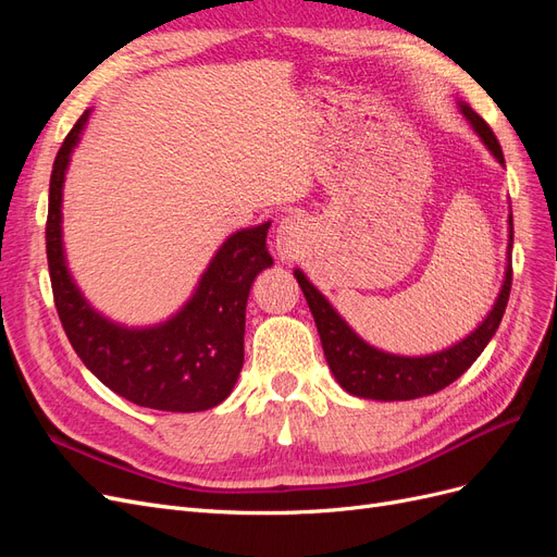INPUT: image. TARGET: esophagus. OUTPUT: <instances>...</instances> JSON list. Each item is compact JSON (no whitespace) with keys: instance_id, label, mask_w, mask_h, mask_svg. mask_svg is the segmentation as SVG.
I'll list each match as a JSON object with an SVG mask.
<instances>
[{"instance_id":"1","label":"esophagus","mask_w":557,"mask_h":557,"mask_svg":"<svg viewBox=\"0 0 557 557\" xmlns=\"http://www.w3.org/2000/svg\"><path fill=\"white\" fill-rule=\"evenodd\" d=\"M307 242V225L301 218L297 215H285L281 218V223L276 227V234H274V246H276V252L281 260H295L299 252H301V246H305Z\"/></svg>"}]
</instances>
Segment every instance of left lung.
<instances>
[{"label":"left lung","mask_w":557,"mask_h":557,"mask_svg":"<svg viewBox=\"0 0 557 557\" xmlns=\"http://www.w3.org/2000/svg\"><path fill=\"white\" fill-rule=\"evenodd\" d=\"M458 107L460 113L467 117L469 127L474 129L483 146L491 150V156L504 166L502 146L493 129L487 127L483 117L469 104L458 102ZM511 248L513 215L509 213L507 269H504V281L493 309L487 311V315L465 336V339L436 352H428V356H397V352H387L364 342L362 336L346 323L342 313L330 305V299L307 278V274L301 272V269H295V278L309 301V309L313 313L315 327L320 334V344H323L325 360L336 383H339L348 395H356L362 399L404 401L440 393L455 379H460L481 356L483 348L493 339V334L502 323V315L504 309H507L511 293Z\"/></svg>","instance_id":"obj_1"}]
</instances>
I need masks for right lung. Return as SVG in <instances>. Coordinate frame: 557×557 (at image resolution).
<instances>
[{
  "label": "right lung",
  "mask_w": 557,
  "mask_h": 557,
  "mask_svg": "<svg viewBox=\"0 0 557 557\" xmlns=\"http://www.w3.org/2000/svg\"><path fill=\"white\" fill-rule=\"evenodd\" d=\"M88 109L66 134L50 174L46 252L55 309L74 350L109 391L139 407L195 413L230 397L244 367L246 301L262 269L272 221L244 227L221 244L193 295L162 323L129 327L99 313L74 281L62 239V193Z\"/></svg>",
  "instance_id": "right-lung-1"
}]
</instances>
